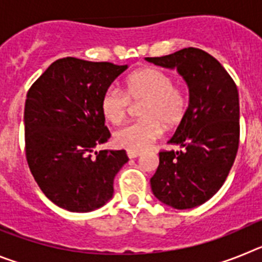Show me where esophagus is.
<instances>
[{"label":"esophagus","mask_w":262,"mask_h":262,"mask_svg":"<svg viewBox=\"0 0 262 262\" xmlns=\"http://www.w3.org/2000/svg\"><path fill=\"white\" fill-rule=\"evenodd\" d=\"M140 152H134V151H127V156L129 157V159H135V157L140 156Z\"/></svg>","instance_id":"34e87169"}]
</instances>
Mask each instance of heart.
<instances>
[{"instance_id": "b5f03b06", "label": "heart", "mask_w": 262, "mask_h": 262, "mask_svg": "<svg viewBox=\"0 0 262 262\" xmlns=\"http://www.w3.org/2000/svg\"><path fill=\"white\" fill-rule=\"evenodd\" d=\"M142 102L140 120L115 131L114 143L127 151L142 152L159 139L166 128H173L186 117L187 93L173 77L159 68H142L127 77L124 92L115 86L106 88L99 108L110 123L118 124L126 118L129 105Z\"/></svg>"}]
</instances>
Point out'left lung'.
<instances>
[{"instance_id":"8db88e82","label":"left lung","mask_w":262,"mask_h":262,"mask_svg":"<svg viewBox=\"0 0 262 262\" xmlns=\"http://www.w3.org/2000/svg\"><path fill=\"white\" fill-rule=\"evenodd\" d=\"M147 60L177 68L190 92L186 117L168 142L182 149L159 152L152 191L173 209H193L221 189L235 161L240 140L237 86L221 62L200 48Z\"/></svg>"}]
</instances>
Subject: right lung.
I'll use <instances>...</instances> for the list:
<instances>
[{
    "instance_id": "right-lung-1",
    "label": "right lung",
    "mask_w": 262,
    "mask_h": 262,
    "mask_svg": "<svg viewBox=\"0 0 262 262\" xmlns=\"http://www.w3.org/2000/svg\"><path fill=\"white\" fill-rule=\"evenodd\" d=\"M127 68L62 57L31 85L25 105V151L30 172L51 202L73 212L105 205L114 177L128 161L124 149L92 155L111 134L99 101Z\"/></svg>"
}]
</instances>
